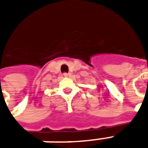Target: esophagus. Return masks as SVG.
Wrapping results in <instances>:
<instances>
[{"label":"esophagus","mask_w":148,"mask_h":148,"mask_svg":"<svg viewBox=\"0 0 148 148\" xmlns=\"http://www.w3.org/2000/svg\"><path fill=\"white\" fill-rule=\"evenodd\" d=\"M63 76H64V77H69V76H71V74H70V73H64V74H63Z\"/></svg>","instance_id":"34e87169"}]
</instances>
